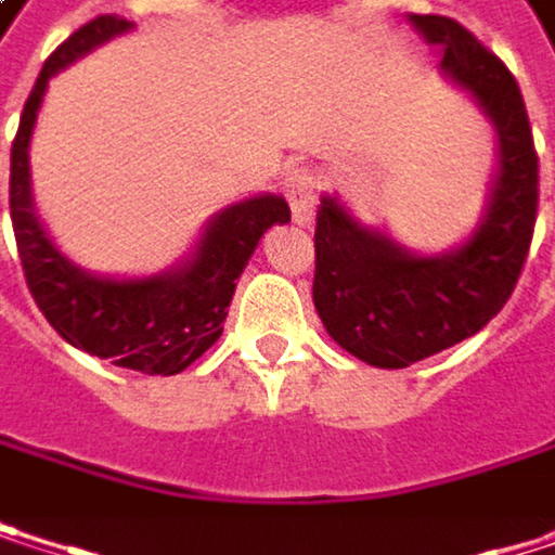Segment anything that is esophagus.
<instances>
[{"instance_id":"34e87169","label":"esophagus","mask_w":555,"mask_h":555,"mask_svg":"<svg viewBox=\"0 0 555 555\" xmlns=\"http://www.w3.org/2000/svg\"><path fill=\"white\" fill-rule=\"evenodd\" d=\"M285 198L292 205V218L298 224H308L318 208V182L308 169H295L285 176Z\"/></svg>"}]
</instances>
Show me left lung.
I'll list each match as a JSON object with an SVG mask.
<instances>
[{
	"mask_svg": "<svg viewBox=\"0 0 555 555\" xmlns=\"http://www.w3.org/2000/svg\"><path fill=\"white\" fill-rule=\"evenodd\" d=\"M411 22L440 44V66L495 121L501 169L482 228L447 257H414L379 231L360 228L337 198L321 202L314 308L347 353L383 370L427 360L499 314L527 263L540 202V160L511 69L447 15H411Z\"/></svg>",
	"mask_w": 555,
	"mask_h": 555,
	"instance_id": "left-lung-1",
	"label": "left lung"
}]
</instances>
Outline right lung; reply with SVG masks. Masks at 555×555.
<instances>
[{
  "label": "right lung",
  "mask_w": 555,
  "mask_h": 555,
  "mask_svg": "<svg viewBox=\"0 0 555 555\" xmlns=\"http://www.w3.org/2000/svg\"><path fill=\"white\" fill-rule=\"evenodd\" d=\"M128 28L131 22L118 15H99L86 22L79 31H73L44 60V69L25 102L22 125L12 141L9 208L25 282L56 334L92 357L112 360L115 366L147 376H176L221 337L228 305L234 298L237 279L247 270V260L254 257L260 237L273 224H285L292 211L279 195H260L231 205L211 221L189 267L157 279L115 282L89 276L56 254V247L48 241L44 228L31 211V128L48 79L56 69Z\"/></svg>",
  "instance_id": "1"
}]
</instances>
